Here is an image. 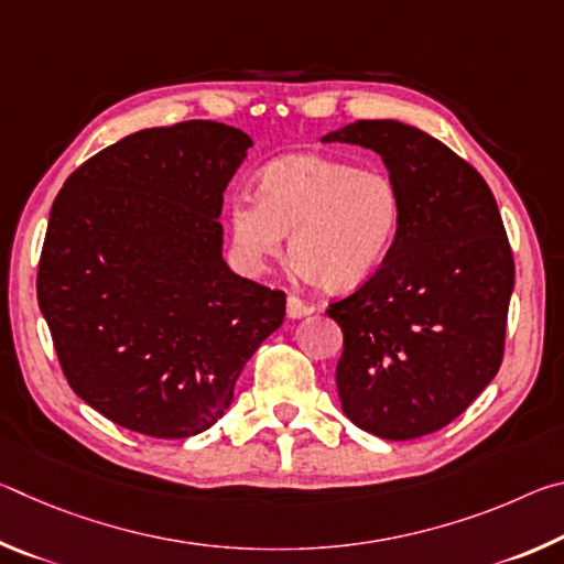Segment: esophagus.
Returning <instances> with one entry per match:
<instances>
[{
  "instance_id": "34e87169",
  "label": "esophagus",
  "mask_w": 564,
  "mask_h": 564,
  "mask_svg": "<svg viewBox=\"0 0 564 564\" xmlns=\"http://www.w3.org/2000/svg\"><path fill=\"white\" fill-rule=\"evenodd\" d=\"M285 313H289V318H305V316H311L313 313V308L308 303H303L299 295H289V301H285Z\"/></svg>"
}]
</instances>
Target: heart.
<instances>
[{"label": "heart", "mask_w": 564, "mask_h": 564, "mask_svg": "<svg viewBox=\"0 0 564 564\" xmlns=\"http://www.w3.org/2000/svg\"><path fill=\"white\" fill-rule=\"evenodd\" d=\"M403 202L395 181L321 154H289L259 174L256 196L228 204L236 259L261 271L289 234L293 269L326 291L366 283L395 243Z\"/></svg>", "instance_id": "obj_1"}]
</instances>
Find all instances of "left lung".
<instances>
[{"label":"left lung","instance_id":"1","mask_svg":"<svg viewBox=\"0 0 564 564\" xmlns=\"http://www.w3.org/2000/svg\"><path fill=\"white\" fill-rule=\"evenodd\" d=\"M321 141L376 151L403 202L386 261L326 311L343 330V413L386 441L441 431L502 362L514 263L498 204L467 161L408 123L356 121Z\"/></svg>","mask_w":564,"mask_h":564}]
</instances>
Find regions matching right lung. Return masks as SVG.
Returning a JSON list of instances; mask_svg holds the SVG:
<instances>
[{"mask_svg":"<svg viewBox=\"0 0 564 564\" xmlns=\"http://www.w3.org/2000/svg\"><path fill=\"white\" fill-rule=\"evenodd\" d=\"M251 147L218 121L144 129L84 161L54 198L36 299L72 390L111 423L204 433L283 323V291L224 261V191Z\"/></svg>","mask_w":564,"mask_h":564,"instance_id":"obj_1","label":"right lung"}]
</instances>
